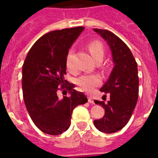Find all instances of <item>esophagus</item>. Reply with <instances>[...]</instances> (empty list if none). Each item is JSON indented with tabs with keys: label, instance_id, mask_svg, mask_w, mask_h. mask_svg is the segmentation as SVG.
<instances>
[{
	"label": "esophagus",
	"instance_id": "esophagus-1",
	"mask_svg": "<svg viewBox=\"0 0 158 158\" xmlns=\"http://www.w3.org/2000/svg\"><path fill=\"white\" fill-rule=\"evenodd\" d=\"M88 100H89V103H91V104H94V101L93 100V97L91 96H88Z\"/></svg>",
	"mask_w": 158,
	"mask_h": 158
}]
</instances>
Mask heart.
Instances as JSON below:
<instances>
[{"mask_svg":"<svg viewBox=\"0 0 158 158\" xmlns=\"http://www.w3.org/2000/svg\"><path fill=\"white\" fill-rule=\"evenodd\" d=\"M89 50L92 56L95 60L103 58L104 54V49L102 43L99 41H93L89 44ZM67 69L73 72L74 70L73 65V51L69 50L66 56ZM101 82V78L96 74H84L77 79V84L80 86L81 89L85 91H91L95 87L98 86Z\"/></svg>","mask_w":158,"mask_h":158,"instance_id":"1","label":"heart"}]
</instances>
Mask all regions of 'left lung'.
<instances>
[{"label":"left lung","instance_id":"8db88e82","mask_svg":"<svg viewBox=\"0 0 158 158\" xmlns=\"http://www.w3.org/2000/svg\"><path fill=\"white\" fill-rule=\"evenodd\" d=\"M94 31L108 43L115 63L108 80L100 89L105 94L109 93L110 100L107 103L94 100L105 110L103 118L94 120V125L101 132L115 133L126 126L136 106L139 85L138 65L129 47L118 36L104 29Z\"/></svg>","mask_w":158,"mask_h":158}]
</instances>
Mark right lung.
I'll use <instances>...</instances> for the list:
<instances>
[{"instance_id": "obj_1", "label": "right lung", "mask_w": 158, "mask_h": 158, "mask_svg": "<svg viewBox=\"0 0 158 158\" xmlns=\"http://www.w3.org/2000/svg\"><path fill=\"white\" fill-rule=\"evenodd\" d=\"M84 28H65L43 35L32 46L23 62L25 106L35 126L47 135H58L67 131L73 110L88 102L83 93L73 89L74 85L64 77L69 49ZM64 89L71 93V96L59 100L56 93Z\"/></svg>"}]
</instances>
